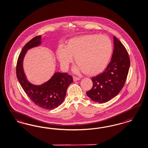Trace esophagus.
<instances>
[{"instance_id": "34e87169", "label": "esophagus", "mask_w": 148, "mask_h": 148, "mask_svg": "<svg viewBox=\"0 0 148 148\" xmlns=\"http://www.w3.org/2000/svg\"><path fill=\"white\" fill-rule=\"evenodd\" d=\"M80 79V77H79L73 76V80L74 81H75L79 80Z\"/></svg>"}]
</instances>
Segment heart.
Wrapping results in <instances>:
<instances>
[{
  "label": "heart",
  "instance_id": "heart-1",
  "mask_svg": "<svg viewBox=\"0 0 148 148\" xmlns=\"http://www.w3.org/2000/svg\"><path fill=\"white\" fill-rule=\"evenodd\" d=\"M112 52V43L108 36L86 35L69 39L64 47L59 45L56 55L64 70L74 56L76 71H83L87 75L94 76L104 70Z\"/></svg>",
  "mask_w": 148,
  "mask_h": 148
}]
</instances>
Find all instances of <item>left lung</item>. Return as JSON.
Segmentation results:
<instances>
[{
	"label": "left lung",
	"instance_id": "8db88e82",
	"mask_svg": "<svg viewBox=\"0 0 148 148\" xmlns=\"http://www.w3.org/2000/svg\"><path fill=\"white\" fill-rule=\"evenodd\" d=\"M111 61L103 73L91 78L93 86L86 92L92 100L104 103L118 94L125 83L130 68L129 55L125 47L115 36Z\"/></svg>",
	"mask_w": 148,
	"mask_h": 148
}]
</instances>
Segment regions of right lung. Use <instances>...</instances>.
Masks as SVG:
<instances>
[{"label": "right lung", "instance_id": "right-lung-1", "mask_svg": "<svg viewBox=\"0 0 148 148\" xmlns=\"http://www.w3.org/2000/svg\"><path fill=\"white\" fill-rule=\"evenodd\" d=\"M40 40L41 36H36L24 46L17 60L16 75L23 89L34 103L44 109L53 110L62 103L73 79L68 73L57 72L42 85H34L27 80L23 68V58L27 50L39 45Z\"/></svg>", "mask_w": 148, "mask_h": 148}]
</instances>
